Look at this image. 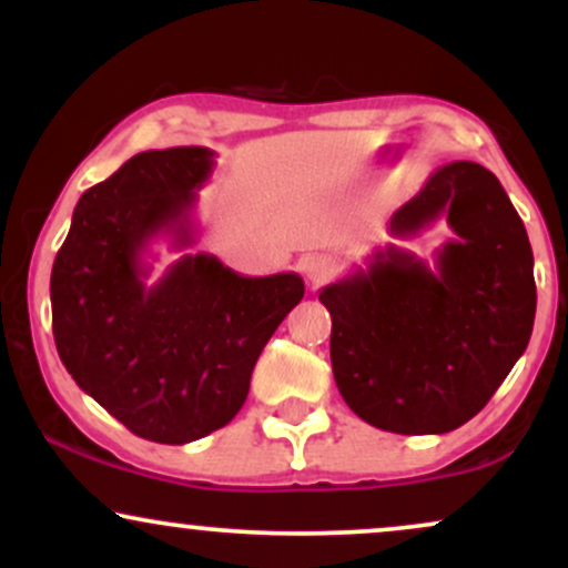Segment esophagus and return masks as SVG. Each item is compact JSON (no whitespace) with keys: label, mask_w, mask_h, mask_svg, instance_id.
<instances>
[{"label":"esophagus","mask_w":568,"mask_h":568,"mask_svg":"<svg viewBox=\"0 0 568 568\" xmlns=\"http://www.w3.org/2000/svg\"><path fill=\"white\" fill-rule=\"evenodd\" d=\"M331 270H334V264H331V258H325V256H306L302 262L304 277L310 280L312 285H321L323 280L331 275Z\"/></svg>","instance_id":"1"}]
</instances>
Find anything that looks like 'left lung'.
Here are the masks:
<instances>
[{
    "instance_id": "1",
    "label": "left lung",
    "mask_w": 568,
    "mask_h": 568,
    "mask_svg": "<svg viewBox=\"0 0 568 568\" xmlns=\"http://www.w3.org/2000/svg\"><path fill=\"white\" fill-rule=\"evenodd\" d=\"M446 219L435 270L387 245L325 285L338 393L368 425L440 435L470 422L524 355L537 312L534 256L510 197L478 162H448L389 221L410 237Z\"/></svg>"
}]
</instances>
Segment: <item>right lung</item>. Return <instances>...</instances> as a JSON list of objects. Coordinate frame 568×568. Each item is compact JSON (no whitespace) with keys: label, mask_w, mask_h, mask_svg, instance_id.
Listing matches in <instances>:
<instances>
[{"label":"right lung","mask_w":568,"mask_h":568,"mask_svg":"<svg viewBox=\"0 0 568 568\" xmlns=\"http://www.w3.org/2000/svg\"><path fill=\"white\" fill-rule=\"evenodd\" d=\"M211 171L205 146L130 158L77 202L50 275L71 379L130 433L171 446L230 425L264 344L304 296L296 272L245 277L207 253L146 283L154 237L194 243L192 207Z\"/></svg>","instance_id":"add662e5"}]
</instances>
